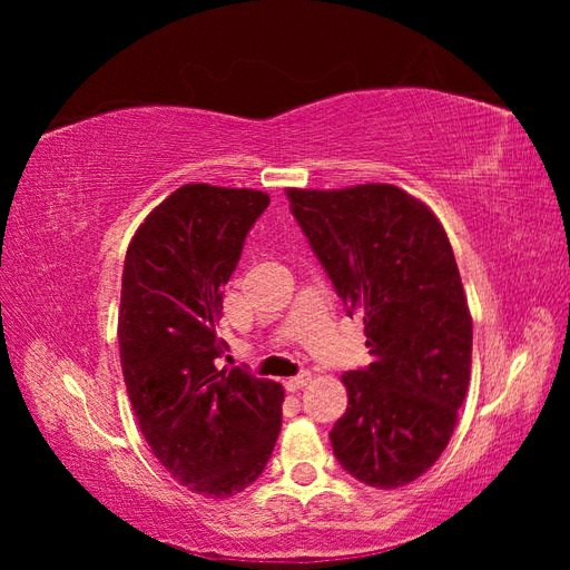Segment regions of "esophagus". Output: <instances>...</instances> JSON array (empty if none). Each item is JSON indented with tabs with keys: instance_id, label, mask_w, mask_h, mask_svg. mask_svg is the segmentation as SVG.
Wrapping results in <instances>:
<instances>
[{
	"instance_id": "esophagus-1",
	"label": "esophagus",
	"mask_w": 570,
	"mask_h": 570,
	"mask_svg": "<svg viewBox=\"0 0 570 570\" xmlns=\"http://www.w3.org/2000/svg\"><path fill=\"white\" fill-rule=\"evenodd\" d=\"M308 377H312V375H308L306 371L299 373V375H295V377H287V381H285V390H287V392H299V390L308 383Z\"/></svg>"
}]
</instances>
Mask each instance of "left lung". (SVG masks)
Returning <instances> with one entry per match:
<instances>
[{
	"mask_svg": "<svg viewBox=\"0 0 570 570\" xmlns=\"http://www.w3.org/2000/svg\"><path fill=\"white\" fill-rule=\"evenodd\" d=\"M289 212L347 314L364 318L366 368L347 371L350 404L331 430L352 478L394 490L450 442L471 383L473 321L450 239L404 189H287Z\"/></svg>",
	"mask_w": 570,
	"mask_h": 570,
	"instance_id": "8db88e82",
	"label": "left lung"
}]
</instances>
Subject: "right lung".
Listing matches in <instances>:
<instances>
[{"mask_svg": "<svg viewBox=\"0 0 570 570\" xmlns=\"http://www.w3.org/2000/svg\"><path fill=\"white\" fill-rule=\"evenodd\" d=\"M271 204L258 189L178 187L137 228L124 264L120 366L154 456L185 488L226 499L264 473L283 425V387L216 368L223 285Z\"/></svg>", "mask_w": 570, "mask_h": 570, "instance_id": "add662e5", "label": "right lung"}]
</instances>
